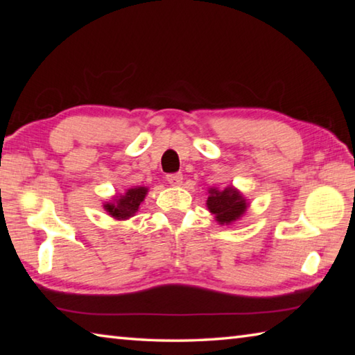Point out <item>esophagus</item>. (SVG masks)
<instances>
[{"mask_svg":"<svg viewBox=\"0 0 355 355\" xmlns=\"http://www.w3.org/2000/svg\"><path fill=\"white\" fill-rule=\"evenodd\" d=\"M166 180L169 182L172 186H180L183 183V173L182 172H177V173H169V175H166Z\"/></svg>","mask_w":355,"mask_h":355,"instance_id":"esophagus-1","label":"esophagus"}]
</instances>
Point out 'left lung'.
I'll use <instances>...</instances> for the list:
<instances>
[{
    "label": "left lung",
    "instance_id": "1",
    "mask_svg": "<svg viewBox=\"0 0 355 355\" xmlns=\"http://www.w3.org/2000/svg\"><path fill=\"white\" fill-rule=\"evenodd\" d=\"M208 194L207 207L220 225H228L238 220L245 213L249 205L241 192L233 188V186H228L222 191L218 188H209Z\"/></svg>",
    "mask_w": 355,
    "mask_h": 355
}]
</instances>
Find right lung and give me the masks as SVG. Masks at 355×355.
<instances>
[{
  "label": "right lung",
  "mask_w": 355,
  "mask_h": 355,
  "mask_svg": "<svg viewBox=\"0 0 355 355\" xmlns=\"http://www.w3.org/2000/svg\"><path fill=\"white\" fill-rule=\"evenodd\" d=\"M148 188L146 186H136V188H130L127 192L119 197H114L112 202H106L103 208L107 214L112 216L114 219L125 220L135 216L139 209V205L146 199Z\"/></svg>",
  "instance_id": "right-lung-1"
}]
</instances>
